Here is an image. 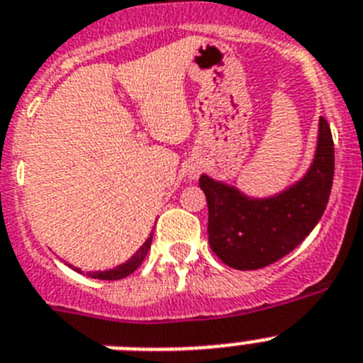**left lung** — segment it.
Segmentation results:
<instances>
[{"mask_svg": "<svg viewBox=\"0 0 363 363\" xmlns=\"http://www.w3.org/2000/svg\"><path fill=\"white\" fill-rule=\"evenodd\" d=\"M335 176L331 127L320 118L313 165L293 187L265 200H252L238 189L201 176L209 205V245L225 265L252 271L274 264L309 236L329 201Z\"/></svg>", "mask_w": 363, "mask_h": 363, "instance_id": "1", "label": "left lung"}]
</instances>
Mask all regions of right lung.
<instances>
[{"label": "right lung", "mask_w": 363, "mask_h": 363, "mask_svg": "<svg viewBox=\"0 0 363 363\" xmlns=\"http://www.w3.org/2000/svg\"><path fill=\"white\" fill-rule=\"evenodd\" d=\"M150 243H152V236H149V238H147V242L140 247V251H138L136 255L129 259V262H125V264L118 265L116 269H111V271L89 272V277L98 278V280H121V278L129 277V274H133V272L143 264V259H145L147 252H149V249H150ZM76 271H79V269H76Z\"/></svg>", "instance_id": "add662e5"}]
</instances>
